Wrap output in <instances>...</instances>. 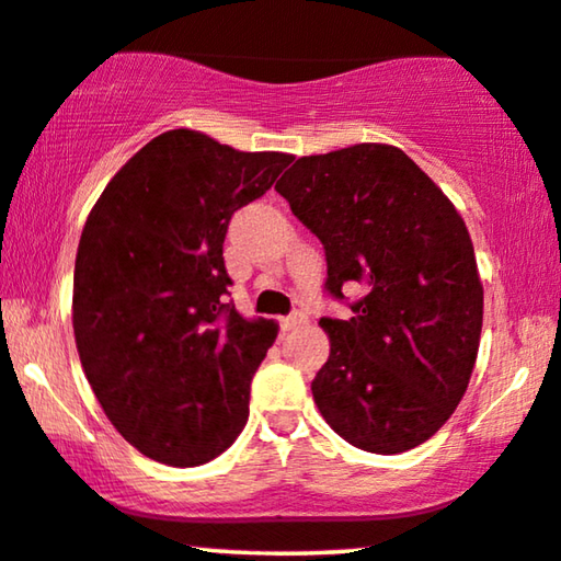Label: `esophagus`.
I'll return each mask as SVG.
<instances>
[{
    "label": "esophagus",
    "instance_id": "esophagus-1",
    "mask_svg": "<svg viewBox=\"0 0 561 561\" xmlns=\"http://www.w3.org/2000/svg\"><path fill=\"white\" fill-rule=\"evenodd\" d=\"M279 325H282V330H295L299 325H305V314L302 312H291V314H287V318L279 320Z\"/></svg>",
    "mask_w": 561,
    "mask_h": 561
}]
</instances>
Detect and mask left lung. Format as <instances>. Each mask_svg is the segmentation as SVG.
I'll list each match as a JSON object with an SVG mask.
<instances>
[{
    "label": "left lung",
    "instance_id": "obj_1",
    "mask_svg": "<svg viewBox=\"0 0 561 561\" xmlns=\"http://www.w3.org/2000/svg\"><path fill=\"white\" fill-rule=\"evenodd\" d=\"M274 191L322 241L330 295L343 299L348 282L366 289L351 320H320L322 420L366 453L422 445L468 391L483 328L462 216L420 164L376 141L299 157Z\"/></svg>",
    "mask_w": 561,
    "mask_h": 561
}]
</instances>
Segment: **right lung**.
Returning <instances> with one entry per match:
<instances>
[{"mask_svg": "<svg viewBox=\"0 0 561 561\" xmlns=\"http://www.w3.org/2000/svg\"><path fill=\"white\" fill-rule=\"evenodd\" d=\"M291 160L172 129L108 180L85 218L73 272L78 356L108 422L157 462H208L249 420L251 378L279 325L224 302V239L233 213Z\"/></svg>", "mask_w": 561, "mask_h": 561, "instance_id": "right-lung-1", "label": "right lung"}]
</instances>
